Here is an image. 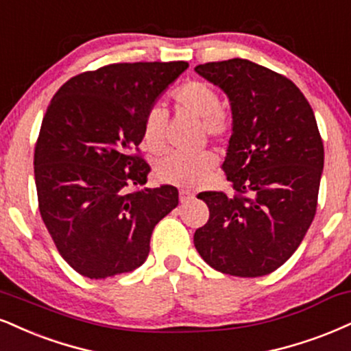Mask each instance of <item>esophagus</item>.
Here are the masks:
<instances>
[{
    "label": "esophagus",
    "mask_w": 351,
    "mask_h": 351,
    "mask_svg": "<svg viewBox=\"0 0 351 351\" xmlns=\"http://www.w3.org/2000/svg\"><path fill=\"white\" fill-rule=\"evenodd\" d=\"M189 197H193V193L188 191V189H181V191H180V201L184 202V201H188Z\"/></svg>",
    "instance_id": "obj_1"
}]
</instances>
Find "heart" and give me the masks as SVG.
<instances>
[{"mask_svg":"<svg viewBox=\"0 0 351 351\" xmlns=\"http://www.w3.org/2000/svg\"><path fill=\"white\" fill-rule=\"evenodd\" d=\"M171 98L181 111L199 117L201 134L219 141L230 134L232 119L229 112L221 108V99L213 84L202 80H188L171 91ZM165 124H167V116L162 108L152 106L145 112L142 135L149 150H163ZM214 165H216V157L209 150L197 152V154L175 152L160 160L155 171L163 183L181 188H194L206 180Z\"/></svg>","mask_w":351,"mask_h":351,"instance_id":"obj_1","label":"heart"}]
</instances>
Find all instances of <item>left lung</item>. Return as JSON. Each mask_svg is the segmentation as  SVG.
<instances>
[{"label":"left lung","instance_id":"obj_1","mask_svg":"<svg viewBox=\"0 0 351 351\" xmlns=\"http://www.w3.org/2000/svg\"><path fill=\"white\" fill-rule=\"evenodd\" d=\"M194 70L227 93L234 119L222 163L234 193L197 194L209 219L194 247L217 271L265 276L298 250L317 210L324 143L314 111L289 78L245 58Z\"/></svg>","mask_w":351,"mask_h":351}]
</instances>
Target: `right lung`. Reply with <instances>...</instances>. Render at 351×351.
Listing matches in <instances>:
<instances>
[{"label": "right lung", "instance_id": "right-lung-1", "mask_svg": "<svg viewBox=\"0 0 351 351\" xmlns=\"http://www.w3.org/2000/svg\"><path fill=\"white\" fill-rule=\"evenodd\" d=\"M186 62L111 63L70 78L53 95L34 150L40 217L62 258L91 280L147 260L154 227L178 206L170 184H145L142 125Z\"/></svg>", "mask_w": 351, "mask_h": 351}]
</instances>
